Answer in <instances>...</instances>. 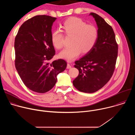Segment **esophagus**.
<instances>
[{
  "label": "esophagus",
  "mask_w": 135,
  "mask_h": 135,
  "mask_svg": "<svg viewBox=\"0 0 135 135\" xmlns=\"http://www.w3.org/2000/svg\"><path fill=\"white\" fill-rule=\"evenodd\" d=\"M71 66L69 64H67V69H69V68H71Z\"/></svg>",
  "instance_id": "obj_1"
}]
</instances>
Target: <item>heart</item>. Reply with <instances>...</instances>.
<instances>
[{
    "mask_svg": "<svg viewBox=\"0 0 135 135\" xmlns=\"http://www.w3.org/2000/svg\"><path fill=\"white\" fill-rule=\"evenodd\" d=\"M61 30L68 37H71L69 47L62 51L59 56L68 61H71L78 57L81 52L89 53L95 46L99 38V32L97 27L88 25L81 18L72 17L64 22ZM65 37L58 30L51 34V42L56 49H61L64 46Z\"/></svg>",
    "mask_w": 135,
    "mask_h": 135,
    "instance_id": "obj_1",
    "label": "heart"
}]
</instances>
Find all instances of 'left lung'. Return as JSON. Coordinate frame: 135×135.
Returning a JSON list of instances; mask_svg holds the SVG:
<instances>
[{"label": "left lung", "instance_id": "1", "mask_svg": "<svg viewBox=\"0 0 135 135\" xmlns=\"http://www.w3.org/2000/svg\"><path fill=\"white\" fill-rule=\"evenodd\" d=\"M97 23L99 38L94 48L80 60L74 67L79 74L73 81L81 92L93 93L102 88L114 71L118 54V44L112 27L97 14L91 13Z\"/></svg>", "mask_w": 135, "mask_h": 135}]
</instances>
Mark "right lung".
<instances>
[{
    "mask_svg": "<svg viewBox=\"0 0 135 135\" xmlns=\"http://www.w3.org/2000/svg\"><path fill=\"white\" fill-rule=\"evenodd\" d=\"M56 19L45 15L33 16L21 25L15 38L16 69L24 84L37 93L52 89L57 75L67 67L62 59L51 62L55 54L51 30Z\"/></svg>",
    "mask_w": 135,
    "mask_h": 135,
    "instance_id": "obj_1",
    "label": "right lung"
}]
</instances>
